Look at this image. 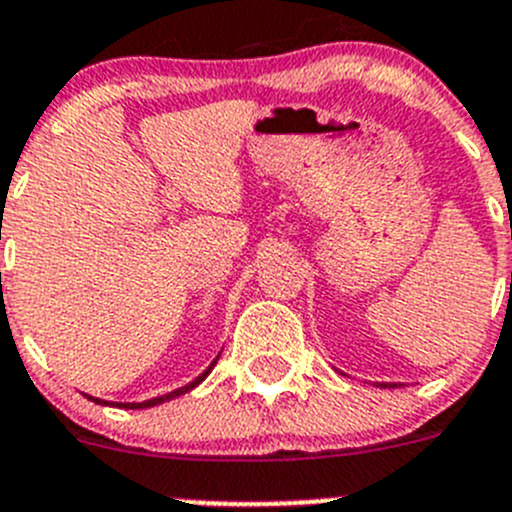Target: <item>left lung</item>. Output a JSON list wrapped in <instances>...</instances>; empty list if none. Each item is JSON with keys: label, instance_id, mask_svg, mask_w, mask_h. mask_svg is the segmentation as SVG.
<instances>
[{"label": "left lung", "instance_id": "8db88e82", "mask_svg": "<svg viewBox=\"0 0 512 512\" xmlns=\"http://www.w3.org/2000/svg\"><path fill=\"white\" fill-rule=\"evenodd\" d=\"M382 388H395V385H390V382H382Z\"/></svg>", "mask_w": 512, "mask_h": 512}]
</instances>
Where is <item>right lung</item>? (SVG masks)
Masks as SVG:
<instances>
[{"label":"right lung","mask_w":512,"mask_h":512,"mask_svg":"<svg viewBox=\"0 0 512 512\" xmlns=\"http://www.w3.org/2000/svg\"><path fill=\"white\" fill-rule=\"evenodd\" d=\"M215 365H217V360L212 362V365L207 367V370L202 372V375L197 377V380H192L190 385H185V388H180V390H172V393L162 395V398H152V400H145V403H104V400H99V398H89V400H94V403H99V405H117V408H127V410H142V408H152V405H160V403H165V400L180 398L182 393H190L192 388H197V385H200V382L205 380L207 375H210V370H212V367H215Z\"/></svg>","instance_id":"right-lung-1"}]
</instances>
